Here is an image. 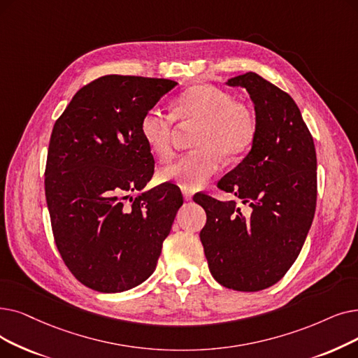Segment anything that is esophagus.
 I'll return each mask as SVG.
<instances>
[{
  "label": "esophagus",
  "instance_id": "esophagus-1",
  "mask_svg": "<svg viewBox=\"0 0 358 358\" xmlns=\"http://www.w3.org/2000/svg\"><path fill=\"white\" fill-rule=\"evenodd\" d=\"M182 196H184V200L190 201L192 197H193V192H190V190H182Z\"/></svg>",
  "mask_w": 358,
  "mask_h": 358
}]
</instances>
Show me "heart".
Here are the masks:
<instances>
[{"label":"heart","mask_w":358,"mask_h":358,"mask_svg":"<svg viewBox=\"0 0 358 358\" xmlns=\"http://www.w3.org/2000/svg\"><path fill=\"white\" fill-rule=\"evenodd\" d=\"M174 120L199 122L193 141L197 149L159 168L157 177L159 182L190 192L200 189L220 171L222 155L234 159L250 149L257 131L253 113L229 93L212 85H194L174 99L171 114L152 108L138 124L145 145L161 159L171 153Z\"/></svg>","instance_id":"heart-1"}]
</instances>
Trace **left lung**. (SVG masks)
<instances>
[{
  "instance_id": "left-lung-1",
  "label": "left lung",
  "mask_w": 358,
  "mask_h": 358,
  "mask_svg": "<svg viewBox=\"0 0 358 358\" xmlns=\"http://www.w3.org/2000/svg\"><path fill=\"white\" fill-rule=\"evenodd\" d=\"M227 85L248 92L257 131L250 152L217 189L234 193L250 213L234 200L196 194L194 201L206 212L200 241L212 276L250 292L276 284L301 252L316 209V149L288 93L253 71Z\"/></svg>"
}]
</instances>
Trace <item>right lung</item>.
Returning a JSON list of instances; mask_svg holds the SVG:
<instances>
[{
    "mask_svg": "<svg viewBox=\"0 0 358 358\" xmlns=\"http://www.w3.org/2000/svg\"><path fill=\"white\" fill-rule=\"evenodd\" d=\"M177 85L108 74L77 92L54 124L45 169L54 238L67 268L92 289L127 291L157 268L182 196L162 184L133 199L155 165L138 124Z\"/></svg>",
    "mask_w": 358,
    "mask_h": 358,
    "instance_id": "right-lung-1",
    "label": "right lung"
}]
</instances>
